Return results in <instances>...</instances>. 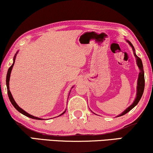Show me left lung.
I'll return each instance as SVG.
<instances>
[{
  "label": "left lung",
  "instance_id": "8db88e82",
  "mask_svg": "<svg viewBox=\"0 0 153 153\" xmlns=\"http://www.w3.org/2000/svg\"><path fill=\"white\" fill-rule=\"evenodd\" d=\"M126 42H128L129 45L131 46V48H132L133 49V54H134L135 57H136V63H137V65H138L139 70H140V73H139V75H138V82H137V92H136V98H135L134 101L132 104H131L130 106L128 108H126L124 111H123L122 113L120 114L117 116V117H121V116H123L126 114V113H128L129 111H131V109H133V107H135L138 104V103L140 101V100L141 99V97H142V95L143 94V92H144V88H145V77H144V71H143V63H142V61H141V59L139 58L138 56L136 55V51H135V49L134 47H133V46L132 45V44L131 43V42L128 41V40H126Z\"/></svg>",
  "mask_w": 153,
  "mask_h": 153
}]
</instances>
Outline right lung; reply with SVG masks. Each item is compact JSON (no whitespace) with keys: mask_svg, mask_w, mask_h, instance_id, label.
Instances as JSON below:
<instances>
[{"mask_svg":"<svg viewBox=\"0 0 153 153\" xmlns=\"http://www.w3.org/2000/svg\"><path fill=\"white\" fill-rule=\"evenodd\" d=\"M17 53H18V51H17V53L15 54L14 58H13V63L12 65H11V66L9 68L8 71H7V75H6V85H7V94H8L10 101L11 103H12V104L13 105V107H14L15 108V109H16L17 110V111L20 112V113L22 114L23 115L26 116V117H29V118H31V119H36V120H44V119H40V118L34 117V116L30 114H28L27 112L25 111V110H23V109H22V108H20V107H19V106L17 105V104L16 103V102H15L14 98L13 97L12 94H11L10 91V89H9V82H10V73H11V71H12V69H13V65H14V63H15V59H16V56H17ZM73 87H74V86H73L72 88H71V89H72V88H73ZM70 93H71V91H70V92H69V94H70ZM69 94H68V97H69ZM65 111H66V109H65V111H63L62 114H60V115L59 116V117H60V116H61V115H63V114H64L65 112Z\"/></svg>","mask_w":153,"mask_h":153,"instance_id":"add662e5","label":"right lung"}]
</instances>
